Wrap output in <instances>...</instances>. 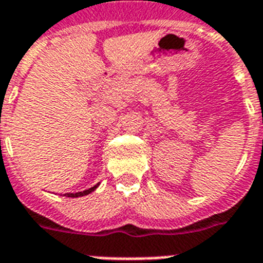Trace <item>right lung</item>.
Here are the masks:
<instances>
[{
	"mask_svg": "<svg viewBox=\"0 0 263 263\" xmlns=\"http://www.w3.org/2000/svg\"><path fill=\"white\" fill-rule=\"evenodd\" d=\"M99 186V184L95 185V186H91V188L86 189V191H83V192H77V193H66V196L68 197H79V196H85V195H89L90 192H93L96 188Z\"/></svg>",
	"mask_w": 263,
	"mask_h": 263,
	"instance_id": "add662e5",
	"label": "right lung"
}]
</instances>
